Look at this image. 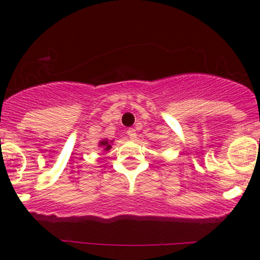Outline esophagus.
I'll use <instances>...</instances> for the list:
<instances>
[{
	"mask_svg": "<svg viewBox=\"0 0 260 260\" xmlns=\"http://www.w3.org/2000/svg\"><path fill=\"white\" fill-rule=\"evenodd\" d=\"M127 135L131 140H136V138H137V132H136L135 128H129V129L127 131Z\"/></svg>",
	"mask_w": 260,
	"mask_h": 260,
	"instance_id": "obj_1",
	"label": "esophagus"
}]
</instances>
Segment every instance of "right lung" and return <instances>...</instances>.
I'll return each instance as SVG.
<instances>
[{
    "instance_id": "1",
    "label": "right lung",
    "mask_w": 260,
    "mask_h": 260,
    "mask_svg": "<svg viewBox=\"0 0 260 260\" xmlns=\"http://www.w3.org/2000/svg\"><path fill=\"white\" fill-rule=\"evenodd\" d=\"M112 143H113V141H108L107 138H104V140L99 141L98 146L101 147V148H103V151H109V149L112 148Z\"/></svg>"
}]
</instances>
